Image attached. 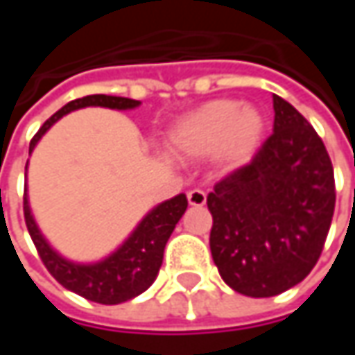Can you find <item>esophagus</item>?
Segmentation results:
<instances>
[{"label": "esophagus", "instance_id": "1", "mask_svg": "<svg viewBox=\"0 0 355 355\" xmlns=\"http://www.w3.org/2000/svg\"><path fill=\"white\" fill-rule=\"evenodd\" d=\"M187 201H189V205H193V207H203L205 201H207V196H205V191H201V189H191V191H187Z\"/></svg>", "mask_w": 355, "mask_h": 355}]
</instances>
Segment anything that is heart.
<instances>
[{
	"instance_id": "b5f03b06",
	"label": "heart",
	"mask_w": 355,
	"mask_h": 355,
	"mask_svg": "<svg viewBox=\"0 0 355 355\" xmlns=\"http://www.w3.org/2000/svg\"><path fill=\"white\" fill-rule=\"evenodd\" d=\"M265 126V116L254 106L219 98L175 120L168 132V144L178 156L213 154L225 168H241L257 154Z\"/></svg>"
}]
</instances>
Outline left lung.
Here are the masks:
<instances>
[{
	"label": "left lung",
	"mask_w": 355,
	"mask_h": 355,
	"mask_svg": "<svg viewBox=\"0 0 355 355\" xmlns=\"http://www.w3.org/2000/svg\"><path fill=\"white\" fill-rule=\"evenodd\" d=\"M275 128L249 166L207 196L213 263L252 298L277 296L314 268L336 205L334 170L316 130L272 94Z\"/></svg>",
	"instance_id": "left-lung-1"
}]
</instances>
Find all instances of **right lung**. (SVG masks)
<instances>
[{
    "label": "right lung",
    "instance_id": "right-lung-1",
    "mask_svg": "<svg viewBox=\"0 0 355 355\" xmlns=\"http://www.w3.org/2000/svg\"><path fill=\"white\" fill-rule=\"evenodd\" d=\"M140 104H142L140 101H134V98L110 96V94H90V96L71 101L39 128L29 144V154L33 152L39 140L47 134V130L55 122H59L62 116H67L69 112H75L87 106H101V108H110V110H134ZM27 166H25V175H27ZM185 209H187L185 193L166 199L146 213L140 219V223L132 229L128 237L110 254L103 257L101 261L78 263V261H71L62 257L41 233L31 211V205H29L27 184H25V198H23L25 223L49 272L59 280L67 291L85 296L87 300L98 302V304L126 302L154 284L162 261H164L166 243Z\"/></svg>",
    "mask_w": 355,
    "mask_h": 355
}]
</instances>
